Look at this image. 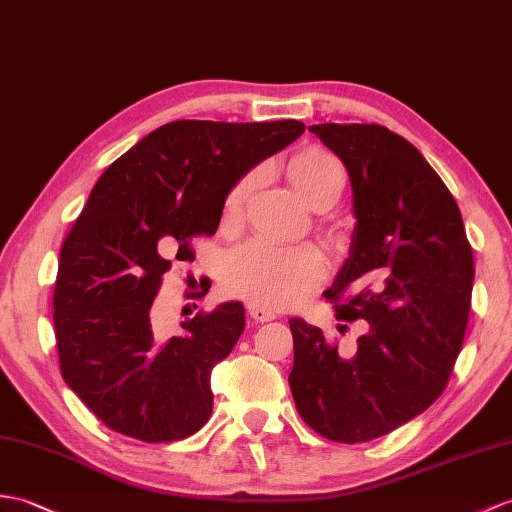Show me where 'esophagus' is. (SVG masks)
<instances>
[{"label": "esophagus", "mask_w": 512, "mask_h": 512, "mask_svg": "<svg viewBox=\"0 0 512 512\" xmlns=\"http://www.w3.org/2000/svg\"><path fill=\"white\" fill-rule=\"evenodd\" d=\"M248 316H251V320L255 325H261V323H270V320H275V312L270 310H264V307H257V305H248Z\"/></svg>", "instance_id": "obj_1"}]
</instances>
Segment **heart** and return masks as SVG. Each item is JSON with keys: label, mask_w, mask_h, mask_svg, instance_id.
<instances>
[{"label": "heart", "mask_w": 512, "mask_h": 512, "mask_svg": "<svg viewBox=\"0 0 512 512\" xmlns=\"http://www.w3.org/2000/svg\"><path fill=\"white\" fill-rule=\"evenodd\" d=\"M285 174L310 209L334 205L347 183L342 161L320 146L303 148L285 165ZM259 181V172H246L224 200V227L242 220L248 198ZM327 244L338 242V233L323 227ZM325 275V264L314 248H277L266 242L244 244L229 255L222 270V285L231 296L264 310H288L314 292Z\"/></svg>", "instance_id": "obj_1"}]
</instances>
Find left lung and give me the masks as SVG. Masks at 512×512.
<instances>
[{
  "label": "left lung",
  "instance_id": "obj_1",
  "mask_svg": "<svg viewBox=\"0 0 512 512\" xmlns=\"http://www.w3.org/2000/svg\"><path fill=\"white\" fill-rule=\"evenodd\" d=\"M353 187L351 255L325 292L336 318L364 320L342 360L318 327L292 318L288 377L301 419L336 443H366L443 395L465 340L473 253L454 196L408 139L379 124H314Z\"/></svg>",
  "mask_w": 512,
  "mask_h": 512
}]
</instances>
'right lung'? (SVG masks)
<instances>
[{"instance_id": "obj_1", "label": "right lung", "mask_w": 512, "mask_h": 512, "mask_svg": "<svg viewBox=\"0 0 512 512\" xmlns=\"http://www.w3.org/2000/svg\"><path fill=\"white\" fill-rule=\"evenodd\" d=\"M303 130L296 120L170 122L91 189L61 248L54 334L65 384L113 432L170 443L209 421L211 371L240 340L244 307L200 310L165 338L154 296L174 264H192L196 237L216 233L229 189Z\"/></svg>"}]
</instances>
